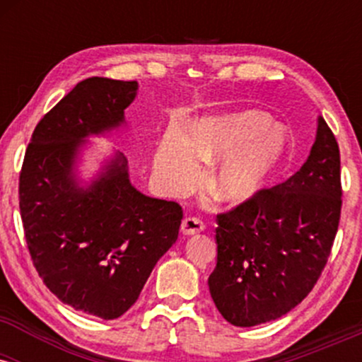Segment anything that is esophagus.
I'll return each mask as SVG.
<instances>
[{
  "instance_id": "esophagus-1",
  "label": "esophagus",
  "mask_w": 362,
  "mask_h": 362,
  "mask_svg": "<svg viewBox=\"0 0 362 362\" xmlns=\"http://www.w3.org/2000/svg\"><path fill=\"white\" fill-rule=\"evenodd\" d=\"M204 223L201 221V219L197 218H185L184 221H182V226H180V231L187 236L190 235H197L201 233V231H204Z\"/></svg>"
}]
</instances>
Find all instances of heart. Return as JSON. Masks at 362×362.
I'll use <instances>...</instances> for the list:
<instances>
[{
    "instance_id": "obj_1",
    "label": "heart",
    "mask_w": 362,
    "mask_h": 362,
    "mask_svg": "<svg viewBox=\"0 0 362 362\" xmlns=\"http://www.w3.org/2000/svg\"><path fill=\"white\" fill-rule=\"evenodd\" d=\"M267 127V117L247 110L202 120L190 138L170 129L155 158L158 178L172 190H185L199 177V161H226L214 172L209 190L216 199L242 204L260 192L284 153V139Z\"/></svg>"
}]
</instances>
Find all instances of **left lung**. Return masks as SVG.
<instances>
[{"instance_id": "1", "label": "left lung", "mask_w": 362, "mask_h": 362, "mask_svg": "<svg viewBox=\"0 0 362 362\" xmlns=\"http://www.w3.org/2000/svg\"><path fill=\"white\" fill-rule=\"evenodd\" d=\"M340 153L318 117L305 165L282 184L218 214V262L209 276L216 308L235 327L281 318L308 296L337 235Z\"/></svg>"}]
</instances>
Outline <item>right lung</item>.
I'll list each match as a JSON object with an SVG mask.
<instances>
[{
    "label": "right lung",
    "mask_w": 362,
    "mask_h": 362,
    "mask_svg": "<svg viewBox=\"0 0 362 362\" xmlns=\"http://www.w3.org/2000/svg\"><path fill=\"white\" fill-rule=\"evenodd\" d=\"M138 81L88 78L37 124L20 172V214L40 279L64 305L103 320L134 305L177 242L182 207L148 197L115 153L86 187L76 160L88 136L124 124Z\"/></svg>",
    "instance_id": "1"
}]
</instances>
